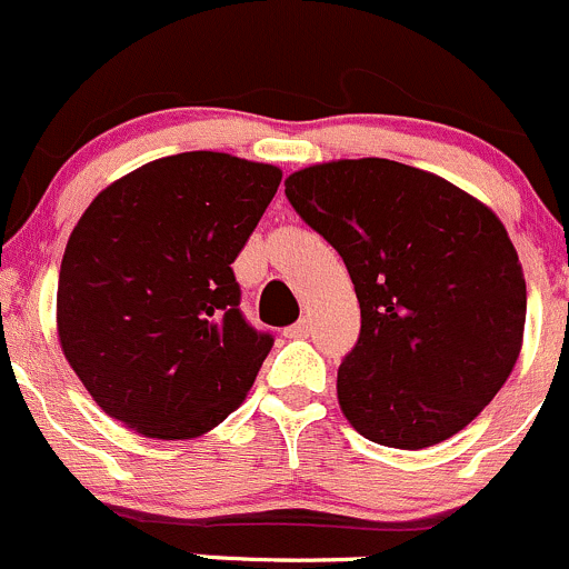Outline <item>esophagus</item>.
<instances>
[{"instance_id":"obj_1","label":"esophagus","mask_w":569,"mask_h":569,"mask_svg":"<svg viewBox=\"0 0 569 569\" xmlns=\"http://www.w3.org/2000/svg\"><path fill=\"white\" fill-rule=\"evenodd\" d=\"M308 332H311V319L302 317L300 321H295L291 327H286V336L289 338H308Z\"/></svg>"}]
</instances>
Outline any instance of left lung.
<instances>
[{
  "label": "left lung",
  "mask_w": 569,
  "mask_h": 569,
  "mask_svg": "<svg viewBox=\"0 0 569 569\" xmlns=\"http://www.w3.org/2000/svg\"><path fill=\"white\" fill-rule=\"evenodd\" d=\"M286 198L347 263L360 336L338 405L363 438L427 449L468 427L518 363L526 280L496 214L446 178L341 159L286 178Z\"/></svg>",
  "instance_id": "left-lung-1"
}]
</instances>
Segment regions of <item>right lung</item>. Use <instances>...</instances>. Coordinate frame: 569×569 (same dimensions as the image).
<instances>
[{"instance_id": "obj_1", "label": "right lung", "mask_w": 569, "mask_h": 569, "mask_svg": "<svg viewBox=\"0 0 569 569\" xmlns=\"http://www.w3.org/2000/svg\"><path fill=\"white\" fill-rule=\"evenodd\" d=\"M280 178L272 164L189 151L88 206L62 256L57 332L114 421L187 440L242 405L274 338L244 319L231 263Z\"/></svg>"}]
</instances>
